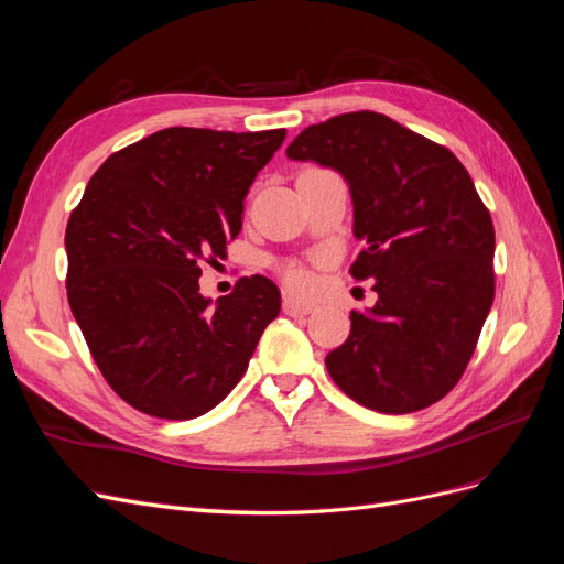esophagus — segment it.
Instances as JSON below:
<instances>
[{
    "instance_id": "34e87169",
    "label": "esophagus",
    "mask_w": 564,
    "mask_h": 564,
    "mask_svg": "<svg viewBox=\"0 0 564 564\" xmlns=\"http://www.w3.org/2000/svg\"><path fill=\"white\" fill-rule=\"evenodd\" d=\"M282 311L286 315H308L313 311V303H305V301H301L296 296H284Z\"/></svg>"
}]
</instances>
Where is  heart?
Listing matches in <instances>:
<instances>
[{"mask_svg":"<svg viewBox=\"0 0 564 564\" xmlns=\"http://www.w3.org/2000/svg\"><path fill=\"white\" fill-rule=\"evenodd\" d=\"M282 278H284V282L289 286L296 289V292H305V289H311V284H313L311 272L305 270L303 265H299V263H286L282 268Z\"/></svg>","mask_w":564,"mask_h":564,"instance_id":"1","label":"heart"}]
</instances>
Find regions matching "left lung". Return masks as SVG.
<instances>
[{
    "mask_svg": "<svg viewBox=\"0 0 564 564\" xmlns=\"http://www.w3.org/2000/svg\"><path fill=\"white\" fill-rule=\"evenodd\" d=\"M286 158L332 166L352 197L350 265L379 301L327 355L348 398L381 414L442 400L464 377L494 301V224L452 150L360 110L303 129Z\"/></svg>",
    "mask_w": 564,
    "mask_h": 564,
    "instance_id": "1",
    "label": "left lung"
}]
</instances>
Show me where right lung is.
Instances as JSON below:
<instances>
[{
  "instance_id": "right-lung-1",
  "label": "right lung",
  "mask_w": 564,
  "mask_h": 564,
  "mask_svg": "<svg viewBox=\"0 0 564 564\" xmlns=\"http://www.w3.org/2000/svg\"><path fill=\"white\" fill-rule=\"evenodd\" d=\"M284 135L162 129L100 164L73 209L67 303L104 379L139 412L207 414L280 315V289L263 275L209 305L199 263L226 259L249 187Z\"/></svg>"
}]
</instances>
